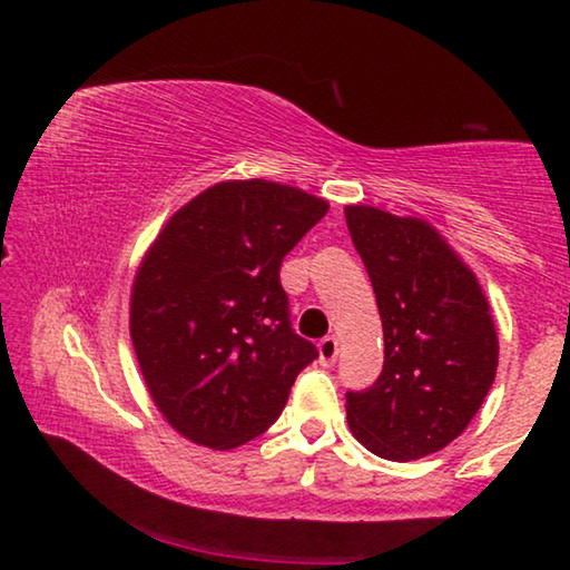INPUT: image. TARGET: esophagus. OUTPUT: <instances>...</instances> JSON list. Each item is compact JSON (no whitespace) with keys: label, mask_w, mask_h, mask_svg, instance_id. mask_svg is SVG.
<instances>
[{"label":"esophagus","mask_w":570,"mask_h":570,"mask_svg":"<svg viewBox=\"0 0 570 570\" xmlns=\"http://www.w3.org/2000/svg\"><path fill=\"white\" fill-rule=\"evenodd\" d=\"M336 354H340V342L334 336H324L320 342V360L324 366H332L336 362Z\"/></svg>","instance_id":"esophagus-1"}]
</instances>
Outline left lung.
<instances>
[{
	"mask_svg": "<svg viewBox=\"0 0 570 570\" xmlns=\"http://www.w3.org/2000/svg\"><path fill=\"white\" fill-rule=\"evenodd\" d=\"M384 332L377 382L346 392L352 435L384 460L450 445L493 387L498 334L475 274L428 220L346 206Z\"/></svg>",
	"mask_w": 570,
	"mask_h": 570,
	"instance_id": "left-lung-1",
	"label": "left lung"
}]
</instances>
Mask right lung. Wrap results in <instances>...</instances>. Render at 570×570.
Masks as SVG:
<instances>
[{"label":"right lung","mask_w":570,"mask_h":570,"mask_svg":"<svg viewBox=\"0 0 570 570\" xmlns=\"http://www.w3.org/2000/svg\"><path fill=\"white\" fill-rule=\"evenodd\" d=\"M330 204L272 180L216 183L188 200L142 258L130 336L156 407L214 450L266 432L320 352L288 322L284 256Z\"/></svg>","instance_id":"add662e5"}]
</instances>
